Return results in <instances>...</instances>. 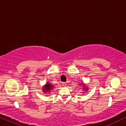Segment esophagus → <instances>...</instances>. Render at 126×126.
I'll list each match as a JSON object with an SVG mask.
<instances>
[{"instance_id": "obj_1", "label": "esophagus", "mask_w": 126, "mask_h": 126, "mask_svg": "<svg viewBox=\"0 0 126 126\" xmlns=\"http://www.w3.org/2000/svg\"><path fill=\"white\" fill-rule=\"evenodd\" d=\"M63 87H66V82H63Z\"/></svg>"}]
</instances>
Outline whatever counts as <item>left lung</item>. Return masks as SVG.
Instances as JSON below:
<instances>
[{
	"label": "left lung",
	"instance_id": "1",
	"mask_svg": "<svg viewBox=\"0 0 126 126\" xmlns=\"http://www.w3.org/2000/svg\"><path fill=\"white\" fill-rule=\"evenodd\" d=\"M83 89H85V91H87L88 90V88H87V87H84V88H83Z\"/></svg>",
	"mask_w": 126,
	"mask_h": 126
}]
</instances>
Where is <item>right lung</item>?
I'll list each match as a JSON object with an SVG mask.
<instances>
[{
    "label": "right lung",
    "instance_id": "obj_1",
    "mask_svg": "<svg viewBox=\"0 0 126 126\" xmlns=\"http://www.w3.org/2000/svg\"><path fill=\"white\" fill-rule=\"evenodd\" d=\"M53 86L52 85H51L49 83V82H47L45 85H44V88H43V92L46 93L47 92H50V90L53 89Z\"/></svg>",
    "mask_w": 126,
    "mask_h": 126
}]
</instances>
